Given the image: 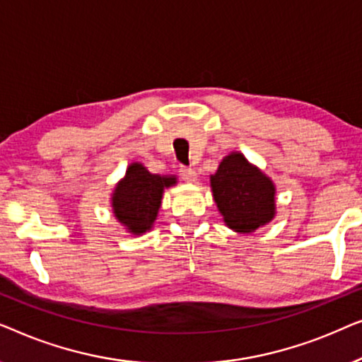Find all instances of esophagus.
<instances>
[{"instance_id": "esophagus-1", "label": "esophagus", "mask_w": 362, "mask_h": 362, "mask_svg": "<svg viewBox=\"0 0 362 362\" xmlns=\"http://www.w3.org/2000/svg\"><path fill=\"white\" fill-rule=\"evenodd\" d=\"M180 176L185 180L186 182H194L197 180V173L196 170H192V168H186V166H181L180 168Z\"/></svg>"}]
</instances>
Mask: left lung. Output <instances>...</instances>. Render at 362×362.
Listing matches in <instances>:
<instances>
[{
    "mask_svg": "<svg viewBox=\"0 0 362 362\" xmlns=\"http://www.w3.org/2000/svg\"><path fill=\"white\" fill-rule=\"evenodd\" d=\"M211 191L226 226L239 234H252L276 214L274 181L239 151L219 163L211 175Z\"/></svg>",
    "mask_w": 362,
    "mask_h": 362,
    "instance_id": "1",
    "label": "left lung"
}]
</instances>
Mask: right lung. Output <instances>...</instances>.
<instances>
[{
    "label": "right lung",
    "instance_id": "right-lung-1",
    "mask_svg": "<svg viewBox=\"0 0 362 362\" xmlns=\"http://www.w3.org/2000/svg\"><path fill=\"white\" fill-rule=\"evenodd\" d=\"M176 182L175 175H153L141 163L133 161L112 192V211L118 224L132 235L151 230L161 207L163 192Z\"/></svg>",
    "mask_w": 362,
    "mask_h": 362
}]
</instances>
